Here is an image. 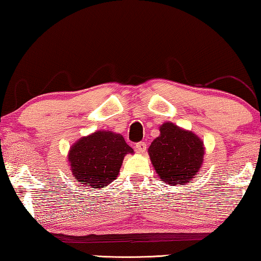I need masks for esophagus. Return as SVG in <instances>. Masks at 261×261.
<instances>
[{"label": "esophagus", "mask_w": 261, "mask_h": 261, "mask_svg": "<svg viewBox=\"0 0 261 261\" xmlns=\"http://www.w3.org/2000/svg\"><path fill=\"white\" fill-rule=\"evenodd\" d=\"M135 148L138 153H145V151H146V143L145 141H140V143L136 144Z\"/></svg>", "instance_id": "obj_1"}]
</instances>
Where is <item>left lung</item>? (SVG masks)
I'll use <instances>...</instances> for the list:
<instances>
[{"label": "left lung", "mask_w": 261, "mask_h": 261, "mask_svg": "<svg viewBox=\"0 0 261 261\" xmlns=\"http://www.w3.org/2000/svg\"><path fill=\"white\" fill-rule=\"evenodd\" d=\"M202 140L192 131L171 122L160 126V136L152 141L148 155L160 179L170 185H184L196 176L204 161Z\"/></svg>", "instance_id": "left-lung-1"}]
</instances>
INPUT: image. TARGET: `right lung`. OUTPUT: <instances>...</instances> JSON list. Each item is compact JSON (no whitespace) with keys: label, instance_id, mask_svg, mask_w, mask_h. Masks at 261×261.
I'll list each match as a JSON object with an SVG mask.
<instances>
[{"label":"right lung","instance_id":"add662e5","mask_svg":"<svg viewBox=\"0 0 261 261\" xmlns=\"http://www.w3.org/2000/svg\"><path fill=\"white\" fill-rule=\"evenodd\" d=\"M127 153L132 154L134 149L120 134L95 131L72 145L68 160L76 182L101 189L116 179Z\"/></svg>","mask_w":261,"mask_h":261}]
</instances>
